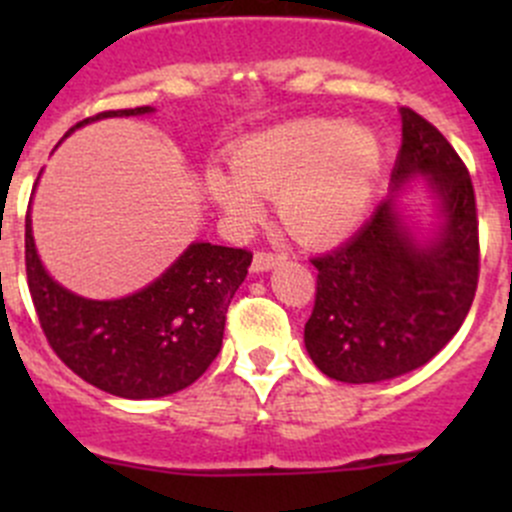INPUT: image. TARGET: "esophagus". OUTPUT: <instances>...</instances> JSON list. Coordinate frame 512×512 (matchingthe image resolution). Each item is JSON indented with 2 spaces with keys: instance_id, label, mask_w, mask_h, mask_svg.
<instances>
[{
  "instance_id": "34e87169",
  "label": "esophagus",
  "mask_w": 512,
  "mask_h": 512,
  "mask_svg": "<svg viewBox=\"0 0 512 512\" xmlns=\"http://www.w3.org/2000/svg\"><path fill=\"white\" fill-rule=\"evenodd\" d=\"M285 260H287L285 252L260 250V252H255V257H252V270H255V272H265V270H270V267L280 265V262H285Z\"/></svg>"
}]
</instances>
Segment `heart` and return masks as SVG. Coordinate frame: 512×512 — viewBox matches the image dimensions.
<instances>
[{"instance_id": "1", "label": "heart", "mask_w": 512, "mask_h": 512, "mask_svg": "<svg viewBox=\"0 0 512 512\" xmlns=\"http://www.w3.org/2000/svg\"><path fill=\"white\" fill-rule=\"evenodd\" d=\"M381 163L384 148L369 128L299 118L237 143L230 153L232 178L213 170L208 190L237 220L260 213L257 195H275L289 235L322 245L361 223Z\"/></svg>"}]
</instances>
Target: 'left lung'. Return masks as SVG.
<instances>
[{
    "label": "left lung",
    "mask_w": 512,
    "mask_h": 512,
    "mask_svg": "<svg viewBox=\"0 0 512 512\" xmlns=\"http://www.w3.org/2000/svg\"><path fill=\"white\" fill-rule=\"evenodd\" d=\"M394 188L414 175L443 203V227L416 245L394 200L334 250L312 257L317 294L304 344L329 379L374 384L433 359L461 329L478 287V210L466 163L433 123L401 106Z\"/></svg>",
    "instance_id": "8db88e82"
}]
</instances>
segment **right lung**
<instances>
[{"label": "right lung", "instance_id": "right-lung-1", "mask_svg": "<svg viewBox=\"0 0 512 512\" xmlns=\"http://www.w3.org/2000/svg\"><path fill=\"white\" fill-rule=\"evenodd\" d=\"M151 111L138 106L96 113L66 136L98 118ZM250 262L245 247L195 242L153 285L96 302L56 285L34 250L29 215L24 230L27 285L46 342L86 384L123 399L175 394L208 371L223 347L227 307Z\"/></svg>", "mask_w": 512, "mask_h": 512}]
</instances>
